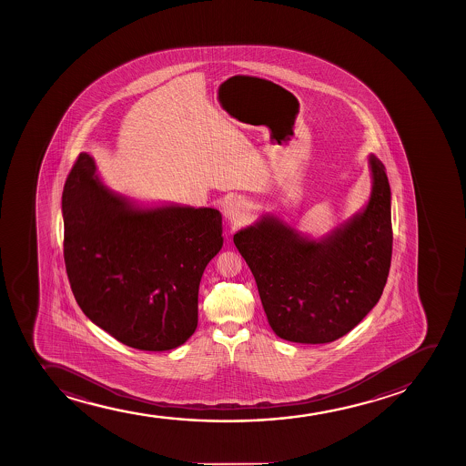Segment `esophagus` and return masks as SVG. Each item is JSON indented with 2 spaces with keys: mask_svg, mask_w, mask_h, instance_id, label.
Returning <instances> with one entry per match:
<instances>
[{
  "mask_svg": "<svg viewBox=\"0 0 466 466\" xmlns=\"http://www.w3.org/2000/svg\"><path fill=\"white\" fill-rule=\"evenodd\" d=\"M247 214V205L241 200H235L231 204L227 205L225 208V216L227 219L230 220L231 225H238L241 222Z\"/></svg>",
  "mask_w": 466,
  "mask_h": 466,
  "instance_id": "obj_1",
  "label": "esophagus"
}]
</instances>
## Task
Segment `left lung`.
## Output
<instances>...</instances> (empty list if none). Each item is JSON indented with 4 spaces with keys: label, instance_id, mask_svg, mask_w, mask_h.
<instances>
[{
    "label": "left lung",
    "instance_id": "obj_1",
    "mask_svg": "<svg viewBox=\"0 0 466 466\" xmlns=\"http://www.w3.org/2000/svg\"><path fill=\"white\" fill-rule=\"evenodd\" d=\"M370 167L373 189L367 208L327 239H305L273 218H264L233 238L279 338L334 342L380 301L393 244L390 185L375 156L370 157Z\"/></svg>",
    "mask_w": 466,
    "mask_h": 466
}]
</instances>
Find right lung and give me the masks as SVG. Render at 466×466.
Wrapping results in <instances>:
<instances>
[{"instance_id":"right-lung-1","label":"right lung","mask_w":466,"mask_h":466,"mask_svg":"<svg viewBox=\"0 0 466 466\" xmlns=\"http://www.w3.org/2000/svg\"><path fill=\"white\" fill-rule=\"evenodd\" d=\"M82 152L62 194L64 259L77 305L127 347L167 351L198 328V284L222 248L218 209H137Z\"/></svg>"}]
</instances>
